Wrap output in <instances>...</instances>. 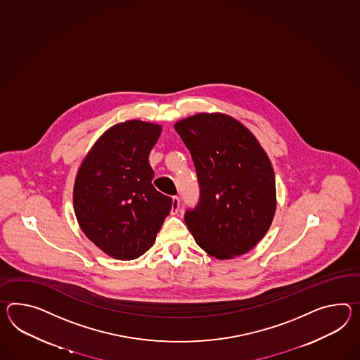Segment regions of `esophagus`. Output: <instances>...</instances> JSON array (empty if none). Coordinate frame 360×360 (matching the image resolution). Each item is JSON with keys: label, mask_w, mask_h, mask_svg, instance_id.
<instances>
[{"label": "esophagus", "mask_w": 360, "mask_h": 360, "mask_svg": "<svg viewBox=\"0 0 360 360\" xmlns=\"http://www.w3.org/2000/svg\"><path fill=\"white\" fill-rule=\"evenodd\" d=\"M179 198L178 196H173V202H172V214H176L179 211Z\"/></svg>", "instance_id": "34e87169"}]
</instances>
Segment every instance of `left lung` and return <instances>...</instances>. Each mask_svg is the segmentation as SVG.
I'll return each instance as SVG.
<instances>
[{
  "label": "left lung",
  "mask_w": 360,
  "mask_h": 360,
  "mask_svg": "<svg viewBox=\"0 0 360 360\" xmlns=\"http://www.w3.org/2000/svg\"><path fill=\"white\" fill-rule=\"evenodd\" d=\"M193 156L200 199L184 213L193 239L216 259L252 250L276 212L269 158L254 134L233 117L200 113L174 124Z\"/></svg>",
  "instance_id": "left-lung-1"
}]
</instances>
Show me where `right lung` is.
Returning <instances> with one entry per match:
<instances>
[{"label":"right lung","mask_w":360,"mask_h":360,"mask_svg":"<svg viewBox=\"0 0 360 360\" xmlns=\"http://www.w3.org/2000/svg\"><path fill=\"white\" fill-rule=\"evenodd\" d=\"M161 126L138 120L106 130L82 162L74 184V211L86 237L118 260L148 251L173 199L153 187L150 149Z\"/></svg>","instance_id":"1"}]
</instances>
